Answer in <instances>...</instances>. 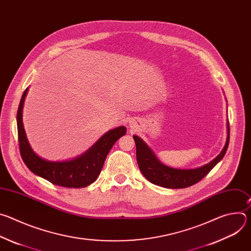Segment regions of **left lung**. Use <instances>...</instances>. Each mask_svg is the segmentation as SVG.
Masks as SVG:
<instances>
[{
  "mask_svg": "<svg viewBox=\"0 0 251 251\" xmlns=\"http://www.w3.org/2000/svg\"><path fill=\"white\" fill-rule=\"evenodd\" d=\"M133 138L136 144L138 166L147 180L154 185L167 189H184L202 180L211 169L224 158L229 143V123L227 121V139L222 153L210 163L192 170L174 169L163 165L141 138L138 136H133Z\"/></svg>",
  "mask_w": 251,
  "mask_h": 251,
  "instance_id": "1",
  "label": "left lung"
}]
</instances>
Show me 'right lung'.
<instances>
[{
  "label": "right lung",
  "mask_w": 251,
  "mask_h": 251,
  "mask_svg": "<svg viewBox=\"0 0 251 251\" xmlns=\"http://www.w3.org/2000/svg\"><path fill=\"white\" fill-rule=\"evenodd\" d=\"M26 91L27 89L23 93L17 113L20 153L25 166L33 174L46 178L53 185L64 188L79 189L95 182L115 142L126 134V127L121 126L107 132L85 154L76 159L65 162L46 161L31 150L24 129L22 111Z\"/></svg>",
  "instance_id": "add662e5"
}]
</instances>
